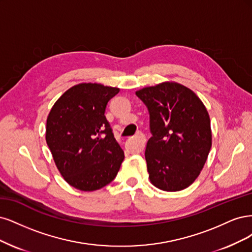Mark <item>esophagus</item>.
<instances>
[{"label": "esophagus", "instance_id": "1", "mask_svg": "<svg viewBox=\"0 0 252 252\" xmlns=\"http://www.w3.org/2000/svg\"><path fill=\"white\" fill-rule=\"evenodd\" d=\"M134 139L137 141V150H138V152H142L144 147H145V142H147V138H145L144 134L142 132H138L135 135Z\"/></svg>", "mask_w": 252, "mask_h": 252}]
</instances>
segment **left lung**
I'll return each mask as SVG.
<instances>
[{"mask_svg": "<svg viewBox=\"0 0 252 252\" xmlns=\"http://www.w3.org/2000/svg\"><path fill=\"white\" fill-rule=\"evenodd\" d=\"M150 113L152 137L145 149L149 178L165 191L197 179L212 148L208 112L190 89L165 82L137 91Z\"/></svg>", "mask_w": 252, "mask_h": 252, "instance_id": "obj_1", "label": "left lung"}]
</instances>
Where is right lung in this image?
I'll return each instance as SVG.
<instances>
[{"instance_id":"add662e5","label":"right lung","mask_w":252,"mask_h":252,"mask_svg":"<svg viewBox=\"0 0 252 252\" xmlns=\"http://www.w3.org/2000/svg\"><path fill=\"white\" fill-rule=\"evenodd\" d=\"M118 88L84 83L56 100L47 118L46 141L56 167L71 186L93 191L111 183L125 159L104 116Z\"/></svg>"}]
</instances>
